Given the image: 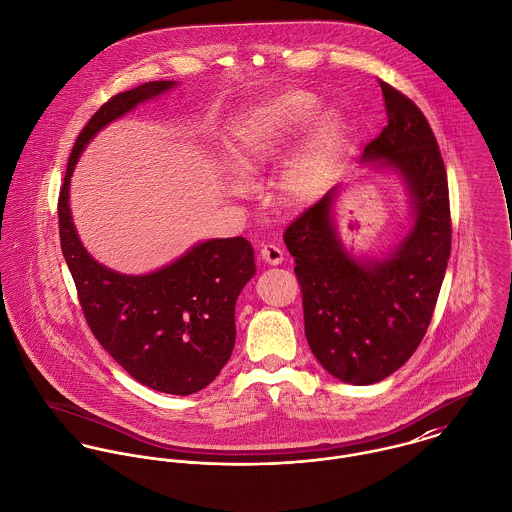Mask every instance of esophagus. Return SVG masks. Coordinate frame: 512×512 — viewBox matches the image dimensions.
Listing matches in <instances>:
<instances>
[{
	"mask_svg": "<svg viewBox=\"0 0 512 512\" xmlns=\"http://www.w3.org/2000/svg\"><path fill=\"white\" fill-rule=\"evenodd\" d=\"M260 258H262L266 264L278 266V264H282V260H284V250H282L280 246L268 242V244H262V248H260Z\"/></svg>",
	"mask_w": 512,
	"mask_h": 512,
	"instance_id": "34e87169",
	"label": "esophagus"
}]
</instances>
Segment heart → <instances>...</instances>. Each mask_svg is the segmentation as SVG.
Segmentation results:
<instances>
[{
	"mask_svg": "<svg viewBox=\"0 0 512 512\" xmlns=\"http://www.w3.org/2000/svg\"><path fill=\"white\" fill-rule=\"evenodd\" d=\"M317 110V98L305 90H286L248 106L230 126L234 165L248 173L276 157L295 132ZM343 142V126L335 114H323L307 144L286 165L282 191L292 201L311 197L327 177Z\"/></svg>",
	"mask_w": 512,
	"mask_h": 512,
	"instance_id": "1",
	"label": "heart"
}]
</instances>
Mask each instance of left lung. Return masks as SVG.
I'll use <instances>...</instances> for the list:
<instances>
[{"mask_svg": "<svg viewBox=\"0 0 512 512\" xmlns=\"http://www.w3.org/2000/svg\"><path fill=\"white\" fill-rule=\"evenodd\" d=\"M388 124L366 144L406 181L416 222L386 260H355L339 242L333 187L284 232L301 288L305 337L315 359L349 384H374L404 365L432 321L451 250L447 173L422 110L380 80Z\"/></svg>", "mask_w": 512, "mask_h": 512, "instance_id": "obj_1", "label": "left lung"}]
</instances>
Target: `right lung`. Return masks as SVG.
I'll use <instances>...</instances> for the list:
<instances>
[{"instance_id":"obj_1","label":"right lung","mask_w":512,"mask_h":512,"mask_svg":"<svg viewBox=\"0 0 512 512\" xmlns=\"http://www.w3.org/2000/svg\"><path fill=\"white\" fill-rule=\"evenodd\" d=\"M171 86L173 80H151L112 96L94 112L69 157L59 193V234L98 343L144 386L187 396L211 384L232 355L236 297L256 272L252 244L242 236L207 240L153 274L126 276L84 250L69 207L74 163L94 134Z\"/></svg>"}]
</instances>
